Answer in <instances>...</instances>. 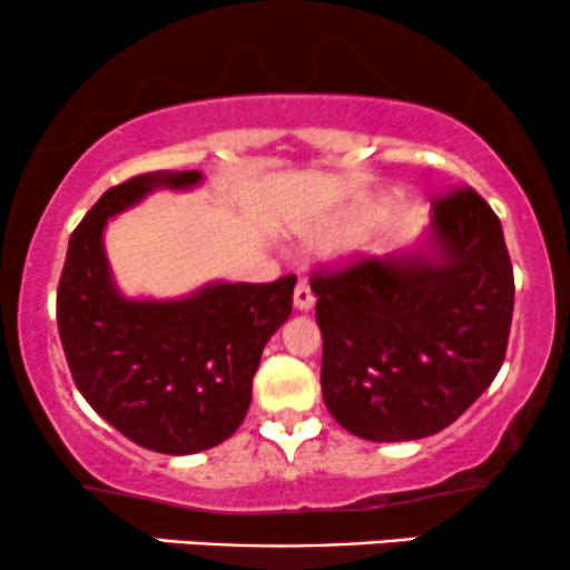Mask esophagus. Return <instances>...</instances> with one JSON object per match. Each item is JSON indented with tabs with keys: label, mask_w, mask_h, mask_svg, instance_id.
Instances as JSON below:
<instances>
[{
	"label": "esophagus",
	"mask_w": 570,
	"mask_h": 570,
	"mask_svg": "<svg viewBox=\"0 0 570 570\" xmlns=\"http://www.w3.org/2000/svg\"><path fill=\"white\" fill-rule=\"evenodd\" d=\"M313 303H316V297H313L311 286H307L305 281H299L297 289H294V307H297V311H303V313H305V311H311Z\"/></svg>",
	"instance_id": "obj_1"
}]
</instances>
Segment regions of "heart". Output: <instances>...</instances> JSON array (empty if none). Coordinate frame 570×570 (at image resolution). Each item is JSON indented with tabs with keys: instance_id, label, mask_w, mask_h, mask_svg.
Returning <instances> with one entry per match:
<instances>
[{
	"instance_id": "obj_1",
	"label": "heart",
	"mask_w": 570,
	"mask_h": 570,
	"mask_svg": "<svg viewBox=\"0 0 570 570\" xmlns=\"http://www.w3.org/2000/svg\"><path fill=\"white\" fill-rule=\"evenodd\" d=\"M348 235H353V227H332V230L318 233V235H316V240H313V244H316V246H324V248H330V246L343 244V240L348 238Z\"/></svg>"
}]
</instances>
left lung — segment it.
Wrapping results in <instances>:
<instances>
[{
    "label": "left lung",
    "instance_id": "8db88e82",
    "mask_svg": "<svg viewBox=\"0 0 570 570\" xmlns=\"http://www.w3.org/2000/svg\"><path fill=\"white\" fill-rule=\"evenodd\" d=\"M332 417L370 442L436 434L493 383L514 276L501 222L472 187L431 203L421 244L311 278Z\"/></svg>",
    "mask_w": 570,
    "mask_h": 570
}]
</instances>
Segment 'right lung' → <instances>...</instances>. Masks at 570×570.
<instances>
[{"mask_svg":"<svg viewBox=\"0 0 570 570\" xmlns=\"http://www.w3.org/2000/svg\"><path fill=\"white\" fill-rule=\"evenodd\" d=\"M200 171L134 176L71 233L58 284V335L85 402L130 442L166 455L217 448L244 423L265 343L292 313L297 278L212 281L187 297L117 289L104 230L155 189H193Z\"/></svg>","mask_w":570,"mask_h":570,"instance_id":"obj_1","label":"right lung"}]
</instances>
